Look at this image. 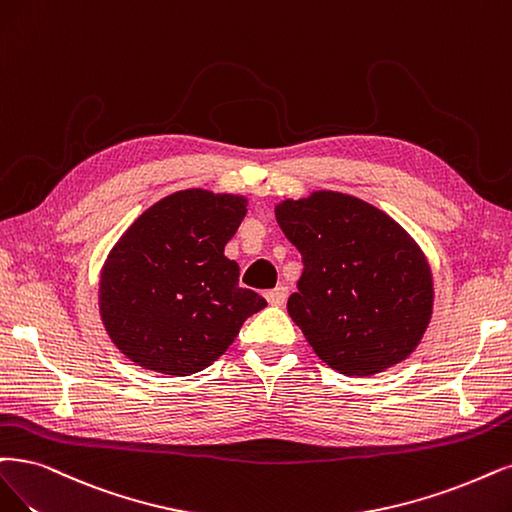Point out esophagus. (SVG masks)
I'll list each match as a JSON object with an SVG mask.
<instances>
[{
    "label": "esophagus",
    "instance_id": "34e87169",
    "mask_svg": "<svg viewBox=\"0 0 512 512\" xmlns=\"http://www.w3.org/2000/svg\"><path fill=\"white\" fill-rule=\"evenodd\" d=\"M287 297H289V287H285V285H280V287L266 293V299H268L270 306H282L287 301Z\"/></svg>",
    "mask_w": 512,
    "mask_h": 512
}]
</instances>
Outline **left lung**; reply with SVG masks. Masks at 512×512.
Returning <instances> with one entry per match:
<instances>
[{
    "instance_id": "1",
    "label": "left lung",
    "mask_w": 512,
    "mask_h": 512,
    "mask_svg": "<svg viewBox=\"0 0 512 512\" xmlns=\"http://www.w3.org/2000/svg\"><path fill=\"white\" fill-rule=\"evenodd\" d=\"M274 211L304 257L287 310L320 361L358 377L405 361L434 304L418 242L380 208L329 189L287 198Z\"/></svg>"
}]
</instances>
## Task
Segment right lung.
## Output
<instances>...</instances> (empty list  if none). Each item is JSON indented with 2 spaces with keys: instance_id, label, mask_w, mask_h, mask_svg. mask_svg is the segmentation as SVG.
I'll use <instances>...</instances> for the list:
<instances>
[{
  "instance_id": "1",
  "label": "right lung",
  "mask_w": 512,
  "mask_h": 512,
  "mask_svg": "<svg viewBox=\"0 0 512 512\" xmlns=\"http://www.w3.org/2000/svg\"><path fill=\"white\" fill-rule=\"evenodd\" d=\"M244 215V196L181 189L113 244L101 268L99 314L132 363L177 377L198 373L268 306L238 287V263L223 255Z\"/></svg>"
}]
</instances>
